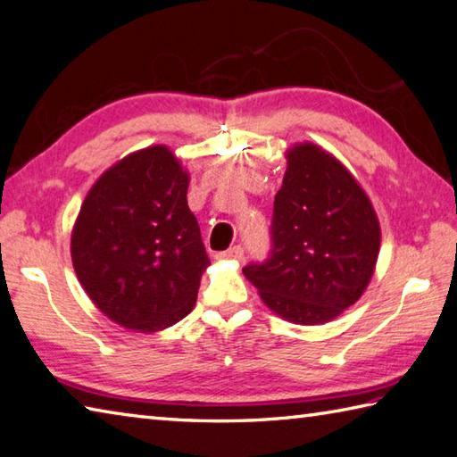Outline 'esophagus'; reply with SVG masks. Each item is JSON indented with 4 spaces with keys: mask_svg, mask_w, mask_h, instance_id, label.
<instances>
[{
    "mask_svg": "<svg viewBox=\"0 0 457 457\" xmlns=\"http://www.w3.org/2000/svg\"><path fill=\"white\" fill-rule=\"evenodd\" d=\"M243 256H245V251H243V246H238V245L230 246L228 251L219 254V258H230V261H243Z\"/></svg>",
    "mask_w": 457,
    "mask_h": 457,
    "instance_id": "obj_1",
    "label": "esophagus"
}]
</instances>
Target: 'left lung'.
I'll list each match as a JSON object with an SVG mask.
<instances>
[{
    "mask_svg": "<svg viewBox=\"0 0 457 457\" xmlns=\"http://www.w3.org/2000/svg\"><path fill=\"white\" fill-rule=\"evenodd\" d=\"M270 235V256L243 272L272 312L304 326L330 322L354 304L380 253V222L364 188L314 143L287 151Z\"/></svg>",
    "mask_w": 457,
    "mask_h": 457,
    "instance_id": "left-lung-1",
    "label": "left lung"
}]
</instances>
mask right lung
Wrapping results in <instances>:
<instances>
[{
	"label": "right lung",
	"instance_id": "right-lung-1",
	"mask_svg": "<svg viewBox=\"0 0 457 457\" xmlns=\"http://www.w3.org/2000/svg\"><path fill=\"white\" fill-rule=\"evenodd\" d=\"M187 188L179 159L154 145L115 162L85 196L73 269L93 304L123 328L157 332L195 308L211 262Z\"/></svg>",
	"mask_w": 457,
	"mask_h": 457
}]
</instances>
